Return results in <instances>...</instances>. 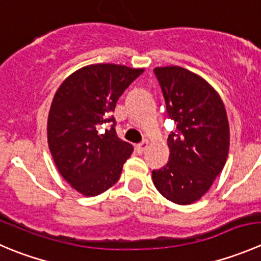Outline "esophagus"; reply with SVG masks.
I'll list each match as a JSON object with an SVG mask.
<instances>
[{
    "mask_svg": "<svg viewBox=\"0 0 261 261\" xmlns=\"http://www.w3.org/2000/svg\"><path fill=\"white\" fill-rule=\"evenodd\" d=\"M149 146V143L146 140H144L143 143H140V144H138V145H136V151H138V153H143V151H145V149L148 148Z\"/></svg>",
    "mask_w": 261,
    "mask_h": 261,
    "instance_id": "esophagus-1",
    "label": "esophagus"
}]
</instances>
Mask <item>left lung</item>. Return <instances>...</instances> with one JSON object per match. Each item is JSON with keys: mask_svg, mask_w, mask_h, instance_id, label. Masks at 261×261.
<instances>
[{"mask_svg": "<svg viewBox=\"0 0 261 261\" xmlns=\"http://www.w3.org/2000/svg\"><path fill=\"white\" fill-rule=\"evenodd\" d=\"M167 113L176 122L167 143L168 163L151 172L154 186L179 205L203 196L228 156L229 125L218 93L203 77L179 66L155 67Z\"/></svg>", "mask_w": 261, "mask_h": 261, "instance_id": "1", "label": "left lung"}]
</instances>
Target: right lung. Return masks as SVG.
<instances>
[{
  "instance_id": "right-lung-1",
  "label": "right lung",
  "mask_w": 261,
  "mask_h": 261,
  "mask_svg": "<svg viewBox=\"0 0 261 261\" xmlns=\"http://www.w3.org/2000/svg\"><path fill=\"white\" fill-rule=\"evenodd\" d=\"M144 69L97 63L70 75L56 92L48 115V146L61 176L85 196L118 181L134 146L116 134L111 112ZM111 127L105 133L101 128Z\"/></svg>"
}]
</instances>
